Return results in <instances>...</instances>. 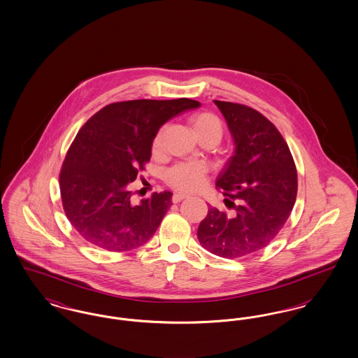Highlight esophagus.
I'll list each match as a JSON object with an SVG mask.
<instances>
[{
	"label": "esophagus",
	"mask_w": 358,
	"mask_h": 358,
	"mask_svg": "<svg viewBox=\"0 0 358 358\" xmlns=\"http://www.w3.org/2000/svg\"><path fill=\"white\" fill-rule=\"evenodd\" d=\"M187 197H189L187 194H182V193H176V194L173 196L171 201H173V203H180V201H182L184 199H187Z\"/></svg>",
	"instance_id": "obj_1"
}]
</instances>
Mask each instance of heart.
Here are the masks:
<instances>
[{"label":"heart","instance_id":"b5f03b06","mask_svg":"<svg viewBox=\"0 0 358 358\" xmlns=\"http://www.w3.org/2000/svg\"><path fill=\"white\" fill-rule=\"evenodd\" d=\"M190 126L196 136L201 139H210L215 143L220 142L222 124L220 120L212 113H199L190 117ZM159 136L154 139V150L159 148ZM206 168L200 162H181L174 165L166 173V181L171 187L181 192H193L204 185Z\"/></svg>","mask_w":358,"mask_h":358}]
</instances>
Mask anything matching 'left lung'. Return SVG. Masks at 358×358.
<instances>
[{"mask_svg":"<svg viewBox=\"0 0 358 358\" xmlns=\"http://www.w3.org/2000/svg\"><path fill=\"white\" fill-rule=\"evenodd\" d=\"M235 150L216 180L235 213L209 208L197 229L206 251L241 257L264 248L280 232L295 204L296 168L283 136L270 120L244 104L215 101Z\"/></svg>","mask_w":358,"mask_h":358,"instance_id":"1","label":"left lung"}]
</instances>
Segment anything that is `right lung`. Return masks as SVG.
I'll return each mask as SVG.
<instances>
[{"label": "right lung", "mask_w": 358, "mask_h": 358, "mask_svg": "<svg viewBox=\"0 0 358 358\" xmlns=\"http://www.w3.org/2000/svg\"><path fill=\"white\" fill-rule=\"evenodd\" d=\"M197 107L200 102L187 98L117 102L85 122L60 171L63 208L82 238L111 252L134 250L152 238L173 193H153L134 205L127 185L150 161L161 126Z\"/></svg>", "instance_id": "add662e5"}]
</instances>
